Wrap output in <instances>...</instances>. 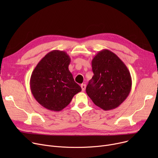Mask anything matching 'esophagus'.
<instances>
[{
	"instance_id": "obj_1",
	"label": "esophagus",
	"mask_w": 158,
	"mask_h": 158,
	"mask_svg": "<svg viewBox=\"0 0 158 158\" xmlns=\"http://www.w3.org/2000/svg\"><path fill=\"white\" fill-rule=\"evenodd\" d=\"M81 88H82V92H85V89H86V85L82 84V85H81Z\"/></svg>"
}]
</instances>
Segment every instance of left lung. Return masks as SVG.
Segmentation results:
<instances>
[{"mask_svg":"<svg viewBox=\"0 0 158 158\" xmlns=\"http://www.w3.org/2000/svg\"><path fill=\"white\" fill-rule=\"evenodd\" d=\"M92 66L94 75L86 86V94L103 110L117 108L131 92L129 70L117 55L107 49L95 56Z\"/></svg>","mask_w":158,"mask_h":158,"instance_id":"8db88e82","label":"left lung"}]
</instances>
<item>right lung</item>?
<instances>
[{"instance_id": "1", "label": "right lung", "mask_w": 158, "mask_h": 158, "mask_svg": "<svg viewBox=\"0 0 158 158\" xmlns=\"http://www.w3.org/2000/svg\"><path fill=\"white\" fill-rule=\"evenodd\" d=\"M70 57L64 51L47 54L32 72L30 88L36 101L45 108L60 111L82 90L69 69Z\"/></svg>"}]
</instances>
